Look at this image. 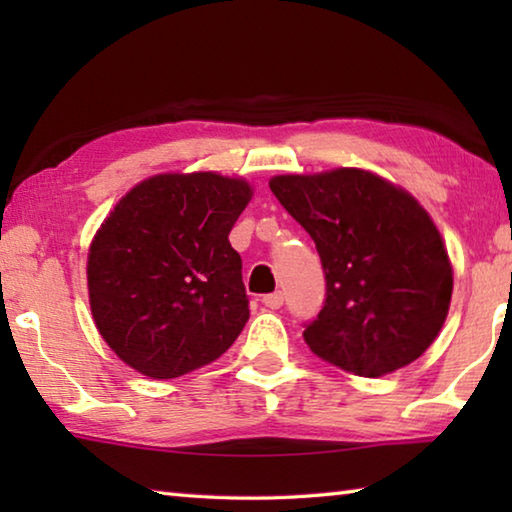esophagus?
Segmentation results:
<instances>
[{"mask_svg":"<svg viewBox=\"0 0 512 512\" xmlns=\"http://www.w3.org/2000/svg\"><path fill=\"white\" fill-rule=\"evenodd\" d=\"M264 305L268 309H280L284 305V293L282 291H275V293H268V296L262 298Z\"/></svg>","mask_w":512,"mask_h":512,"instance_id":"obj_1","label":"esophagus"}]
</instances>
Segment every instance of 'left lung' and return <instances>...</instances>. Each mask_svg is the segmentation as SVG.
<instances>
[{"label": "left lung", "instance_id": "8db88e82", "mask_svg": "<svg viewBox=\"0 0 512 512\" xmlns=\"http://www.w3.org/2000/svg\"><path fill=\"white\" fill-rule=\"evenodd\" d=\"M271 192L314 239L325 302L305 323L309 350L359 377L420 357L443 327L452 264L413 196L361 169L277 176Z\"/></svg>", "mask_w": 512, "mask_h": 512}]
</instances>
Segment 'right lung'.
Listing matches in <instances>:
<instances>
[{
  "mask_svg": "<svg viewBox=\"0 0 512 512\" xmlns=\"http://www.w3.org/2000/svg\"><path fill=\"white\" fill-rule=\"evenodd\" d=\"M248 183L219 173H164L133 187L94 237L90 307L128 366L173 379L237 341L250 309L230 230Z\"/></svg>",
  "mask_w": 512,
  "mask_h": 512,
  "instance_id": "1",
  "label": "right lung"
}]
</instances>
